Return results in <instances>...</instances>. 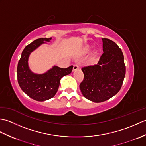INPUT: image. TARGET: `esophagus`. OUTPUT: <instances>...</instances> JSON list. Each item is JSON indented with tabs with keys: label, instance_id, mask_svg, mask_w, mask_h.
<instances>
[{
	"label": "esophagus",
	"instance_id": "esophagus-1",
	"mask_svg": "<svg viewBox=\"0 0 146 146\" xmlns=\"http://www.w3.org/2000/svg\"><path fill=\"white\" fill-rule=\"evenodd\" d=\"M79 69V66H78L77 64H75L73 66V71H76L78 70Z\"/></svg>",
	"mask_w": 146,
	"mask_h": 146
}]
</instances>
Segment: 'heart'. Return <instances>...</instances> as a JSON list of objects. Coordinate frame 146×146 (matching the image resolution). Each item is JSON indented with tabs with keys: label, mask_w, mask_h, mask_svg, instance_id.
I'll return each mask as SVG.
<instances>
[{
	"label": "heart",
	"mask_w": 146,
	"mask_h": 146,
	"mask_svg": "<svg viewBox=\"0 0 146 146\" xmlns=\"http://www.w3.org/2000/svg\"><path fill=\"white\" fill-rule=\"evenodd\" d=\"M91 49H92V46L86 45L85 47H83V48L82 49V52L83 54L88 53V52H90V51L91 50Z\"/></svg>",
	"instance_id": "obj_1"
}]
</instances>
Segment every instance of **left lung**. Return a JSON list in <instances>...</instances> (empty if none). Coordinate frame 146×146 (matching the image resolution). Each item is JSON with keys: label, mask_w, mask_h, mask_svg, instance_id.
I'll return each instance as SVG.
<instances>
[{"label": "left lung", "mask_w": 146, "mask_h": 146, "mask_svg": "<svg viewBox=\"0 0 146 146\" xmlns=\"http://www.w3.org/2000/svg\"><path fill=\"white\" fill-rule=\"evenodd\" d=\"M103 51L97 64L82 68L84 78L80 84L83 95L99 103L119 92L125 75L124 58L121 49L110 39L102 38Z\"/></svg>", "instance_id": "8db88e82"}]
</instances>
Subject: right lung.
I'll use <instances>...</instances> for the list:
<instances>
[{
    "mask_svg": "<svg viewBox=\"0 0 146 146\" xmlns=\"http://www.w3.org/2000/svg\"><path fill=\"white\" fill-rule=\"evenodd\" d=\"M50 38H39L26 46L18 62L17 81L21 88L34 100L42 102L52 98L56 94L62 77L71 73L73 66L61 68L54 66L43 74L32 72L28 66L30 54L39 46L49 42Z\"/></svg>",
    "mask_w": 146,
    "mask_h": 146,
    "instance_id": "obj_1",
    "label": "right lung"
}]
</instances>
